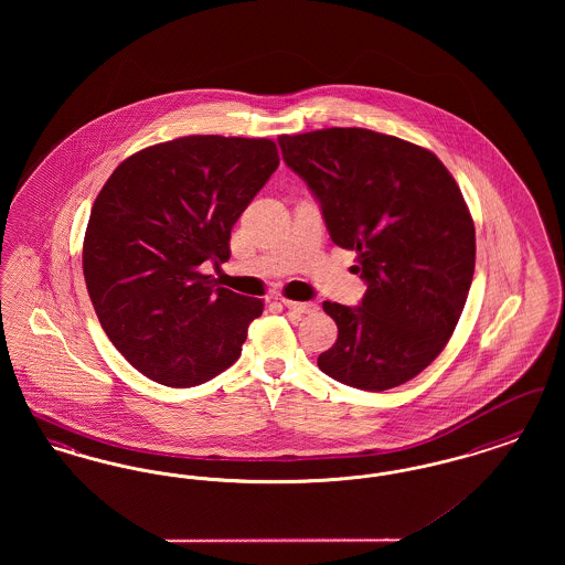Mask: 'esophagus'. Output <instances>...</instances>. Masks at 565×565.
<instances>
[{
  "label": "esophagus",
  "instance_id": "34e87169",
  "mask_svg": "<svg viewBox=\"0 0 565 565\" xmlns=\"http://www.w3.org/2000/svg\"><path fill=\"white\" fill-rule=\"evenodd\" d=\"M281 302H284L286 309H290V311H295V313H302V316L318 311V305H316V302H300V300H290V298H281Z\"/></svg>",
  "mask_w": 565,
  "mask_h": 565
}]
</instances>
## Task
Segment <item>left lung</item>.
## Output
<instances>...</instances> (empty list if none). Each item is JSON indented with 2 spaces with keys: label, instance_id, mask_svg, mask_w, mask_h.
Here are the masks:
<instances>
[{
  "label": "left lung",
  "instance_id": "8db88e82",
  "mask_svg": "<svg viewBox=\"0 0 565 565\" xmlns=\"http://www.w3.org/2000/svg\"><path fill=\"white\" fill-rule=\"evenodd\" d=\"M277 141L366 284L358 307L323 300L339 337L320 371L366 392L403 385L451 339L475 275V222L454 175L430 150L369 129Z\"/></svg>",
  "mask_w": 565,
  "mask_h": 565
}]
</instances>
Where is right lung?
<instances>
[{
	"label": "right lung",
	"instance_id": "add662e5",
	"mask_svg": "<svg viewBox=\"0 0 565 565\" xmlns=\"http://www.w3.org/2000/svg\"><path fill=\"white\" fill-rule=\"evenodd\" d=\"M279 164L270 139L189 135L120 162L90 210L82 269L114 348L141 375L201 385L239 355L263 300L215 286L231 231Z\"/></svg>",
	"mask_w": 565,
	"mask_h": 565
}]
</instances>
